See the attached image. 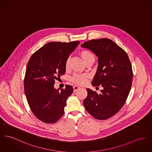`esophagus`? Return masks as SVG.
Wrapping results in <instances>:
<instances>
[{
    "mask_svg": "<svg viewBox=\"0 0 152 152\" xmlns=\"http://www.w3.org/2000/svg\"><path fill=\"white\" fill-rule=\"evenodd\" d=\"M79 88H80V87H79L77 86H73V91H74V93L76 92Z\"/></svg>",
    "mask_w": 152,
    "mask_h": 152,
    "instance_id": "34e87169",
    "label": "esophagus"
}]
</instances>
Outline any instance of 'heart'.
Masks as SVG:
<instances>
[{
    "mask_svg": "<svg viewBox=\"0 0 152 152\" xmlns=\"http://www.w3.org/2000/svg\"><path fill=\"white\" fill-rule=\"evenodd\" d=\"M80 56L85 63L89 59L93 58V54L88 50H83L80 53ZM69 66V59L66 61L65 66L67 68ZM87 75H81V74H75L70 79V80L77 84H84L87 82Z\"/></svg>",
    "mask_w": 152,
    "mask_h": 152,
    "instance_id": "heart-1",
    "label": "heart"
}]
</instances>
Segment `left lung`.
<instances>
[{"label": "left lung", "mask_w": 152, "mask_h": 152, "mask_svg": "<svg viewBox=\"0 0 152 152\" xmlns=\"http://www.w3.org/2000/svg\"><path fill=\"white\" fill-rule=\"evenodd\" d=\"M81 46L92 51L98 58L91 84L103 87L100 94L87 88L83 105L94 118L107 119L121 109L129 96L133 75L131 62L126 52L107 38L91 40Z\"/></svg>", "instance_id": "left-lung-1"}]
</instances>
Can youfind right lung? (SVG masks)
<instances>
[{"label":"right lung","instance_id":"right-lung-1","mask_svg":"<svg viewBox=\"0 0 152 152\" xmlns=\"http://www.w3.org/2000/svg\"><path fill=\"white\" fill-rule=\"evenodd\" d=\"M80 43L51 42L40 48L29 59L24 78V91L29 106L36 117L45 123H54L64 113L66 100L73 87L54 88L55 80L65 72L69 54Z\"/></svg>","mask_w":152,"mask_h":152}]
</instances>
